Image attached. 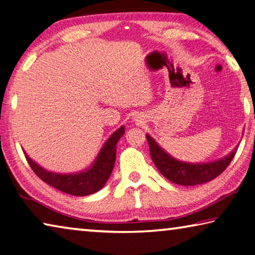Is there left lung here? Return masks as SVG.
I'll return each mask as SVG.
<instances>
[{"label": "left lung", "mask_w": 255, "mask_h": 255, "mask_svg": "<svg viewBox=\"0 0 255 255\" xmlns=\"http://www.w3.org/2000/svg\"><path fill=\"white\" fill-rule=\"evenodd\" d=\"M146 138H147L149 145L150 157L157 170L171 182L180 185L202 184L217 178L230 165L233 157L235 156L237 148H239V145H236V147L226 156L211 162L188 163L179 161L171 156L156 143V140L149 133H146Z\"/></svg>", "instance_id": "left-lung-1"}]
</instances>
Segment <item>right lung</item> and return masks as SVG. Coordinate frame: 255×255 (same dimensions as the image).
<instances>
[{
	"label": "right lung",
	"instance_id": "right-lung-1",
	"mask_svg": "<svg viewBox=\"0 0 255 255\" xmlns=\"http://www.w3.org/2000/svg\"><path fill=\"white\" fill-rule=\"evenodd\" d=\"M124 133L125 126L119 127L103 144L91 165L88 169L74 172V173H56V172L47 171L34 162L31 157H29L24 150L23 153L34 173L44 182L68 195L80 197L89 196L99 191L107 183L115 166L117 143L124 136Z\"/></svg>",
	"mask_w": 255,
	"mask_h": 255
}]
</instances>
